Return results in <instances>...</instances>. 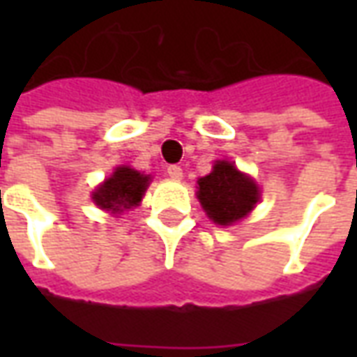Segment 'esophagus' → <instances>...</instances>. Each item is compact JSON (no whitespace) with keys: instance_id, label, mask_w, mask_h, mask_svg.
Listing matches in <instances>:
<instances>
[{"instance_id":"obj_1","label":"esophagus","mask_w":357,"mask_h":357,"mask_svg":"<svg viewBox=\"0 0 357 357\" xmlns=\"http://www.w3.org/2000/svg\"><path fill=\"white\" fill-rule=\"evenodd\" d=\"M166 174H168L172 179L183 178V170H181V166H178V164H170V166H168V170H166Z\"/></svg>"}]
</instances>
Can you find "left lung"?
I'll return each mask as SVG.
<instances>
[{"label":"left lung","instance_id":"obj_1","mask_svg":"<svg viewBox=\"0 0 357 357\" xmlns=\"http://www.w3.org/2000/svg\"><path fill=\"white\" fill-rule=\"evenodd\" d=\"M260 199L252 179L231 162L220 160L208 176L199 179V201L218 225H229L245 218Z\"/></svg>","mask_w":357,"mask_h":357}]
</instances>
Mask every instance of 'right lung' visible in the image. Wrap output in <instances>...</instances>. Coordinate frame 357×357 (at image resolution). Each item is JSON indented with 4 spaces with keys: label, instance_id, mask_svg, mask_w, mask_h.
I'll return each instance as SVG.
<instances>
[{
    "label": "right lung",
    "instance_id": "obj_1",
    "mask_svg": "<svg viewBox=\"0 0 357 357\" xmlns=\"http://www.w3.org/2000/svg\"><path fill=\"white\" fill-rule=\"evenodd\" d=\"M147 185L149 176H143L137 170L122 166V168H116V172L95 191L93 201L99 208L122 212L139 204Z\"/></svg>",
    "mask_w": 357,
    "mask_h": 357
}]
</instances>
